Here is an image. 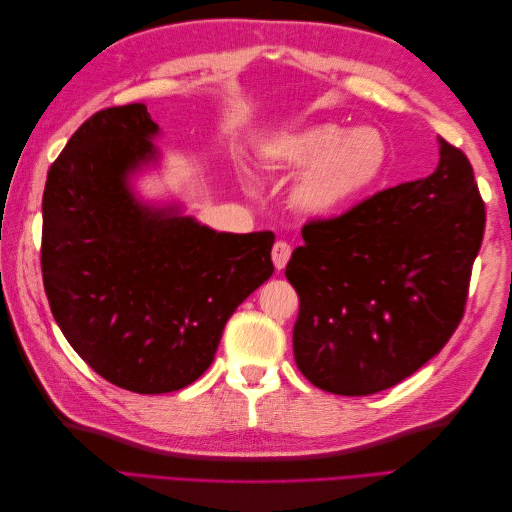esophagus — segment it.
<instances>
[{
  "instance_id": "34e87169",
  "label": "esophagus",
  "mask_w": 512,
  "mask_h": 512,
  "mask_svg": "<svg viewBox=\"0 0 512 512\" xmlns=\"http://www.w3.org/2000/svg\"><path fill=\"white\" fill-rule=\"evenodd\" d=\"M290 254H292L290 243H286V241H275L273 250H271V258H273V265H275L277 271L284 269V267L288 265Z\"/></svg>"
}]
</instances>
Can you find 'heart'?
Returning <instances> with one entry per match:
<instances>
[{
  "instance_id": "obj_1",
  "label": "heart",
  "mask_w": 512,
  "mask_h": 512,
  "mask_svg": "<svg viewBox=\"0 0 512 512\" xmlns=\"http://www.w3.org/2000/svg\"><path fill=\"white\" fill-rule=\"evenodd\" d=\"M269 164L294 179L290 200L309 218H335L374 188L389 162V143L376 128L344 130L316 123L273 136L265 147Z\"/></svg>"
}]
</instances>
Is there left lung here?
Segmentation results:
<instances>
[{
    "instance_id": "8db88e82",
    "label": "left lung",
    "mask_w": 512,
    "mask_h": 512,
    "mask_svg": "<svg viewBox=\"0 0 512 512\" xmlns=\"http://www.w3.org/2000/svg\"><path fill=\"white\" fill-rule=\"evenodd\" d=\"M292 252V331L301 374L335 395H371L412 376L451 339L485 235L466 153L440 138L433 175L312 220Z\"/></svg>"
}]
</instances>
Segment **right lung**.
I'll list each match as a JSON object with an SVG mask.
<instances>
[{
    "label": "right lung",
    "mask_w": 512,
    "mask_h": 512,
    "mask_svg": "<svg viewBox=\"0 0 512 512\" xmlns=\"http://www.w3.org/2000/svg\"><path fill=\"white\" fill-rule=\"evenodd\" d=\"M145 104L91 115L51 164L40 265L55 322L104 380L143 395L205 374L235 309L273 275V232L232 235L147 207L130 175L156 160Z\"/></svg>",
    "instance_id": "obj_1"
}]
</instances>
